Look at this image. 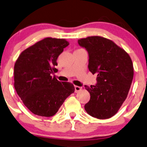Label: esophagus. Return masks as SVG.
<instances>
[{"instance_id":"34e87169","label":"esophagus","mask_w":147,"mask_h":147,"mask_svg":"<svg viewBox=\"0 0 147 147\" xmlns=\"http://www.w3.org/2000/svg\"><path fill=\"white\" fill-rule=\"evenodd\" d=\"M82 90V87L78 86H75V92L78 93V92H80Z\"/></svg>"}]
</instances>
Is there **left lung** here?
<instances>
[{"instance_id":"left-lung-1","label":"left lung","mask_w":147,"mask_h":147,"mask_svg":"<svg viewBox=\"0 0 147 147\" xmlns=\"http://www.w3.org/2000/svg\"><path fill=\"white\" fill-rule=\"evenodd\" d=\"M78 42L88 53L89 71L97 75L96 86H85L90 94L86 111L97 119L113 117L126 99L132 84V59L114 42L101 36H89Z\"/></svg>"}]
</instances>
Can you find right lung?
I'll use <instances>...</instances> for the list:
<instances>
[{
  "instance_id": "1",
  "label": "right lung",
  "mask_w": 147,
  "mask_h": 147,
  "mask_svg": "<svg viewBox=\"0 0 147 147\" xmlns=\"http://www.w3.org/2000/svg\"><path fill=\"white\" fill-rule=\"evenodd\" d=\"M69 43L65 39L46 38L20 55L14 66V87L24 105L35 115L51 117L74 92L73 84L51 76L57 60Z\"/></svg>"
}]
</instances>
